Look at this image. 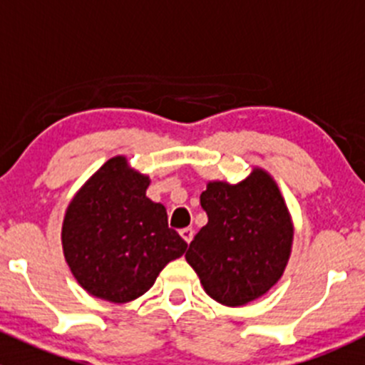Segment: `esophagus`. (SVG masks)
Listing matches in <instances>:
<instances>
[{
    "mask_svg": "<svg viewBox=\"0 0 365 365\" xmlns=\"http://www.w3.org/2000/svg\"><path fill=\"white\" fill-rule=\"evenodd\" d=\"M180 235H182V238L187 242V244H190L194 238V230L192 227H183V230L180 231Z\"/></svg>",
    "mask_w": 365,
    "mask_h": 365,
    "instance_id": "obj_1",
    "label": "esophagus"
}]
</instances>
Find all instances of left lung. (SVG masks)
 Instances as JSON below:
<instances>
[{
    "label": "left lung",
    "instance_id": "left-lung-1",
    "mask_svg": "<svg viewBox=\"0 0 365 365\" xmlns=\"http://www.w3.org/2000/svg\"><path fill=\"white\" fill-rule=\"evenodd\" d=\"M201 206L208 222L185 257L205 292L230 307L264 295L281 279L293 242L292 219L272 176L254 169L237 185L210 182Z\"/></svg>",
    "mask_w": 365,
    "mask_h": 365
}]
</instances>
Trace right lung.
<instances>
[{
    "label": "right lung",
    "instance_id": "add662e5",
    "mask_svg": "<svg viewBox=\"0 0 365 365\" xmlns=\"http://www.w3.org/2000/svg\"><path fill=\"white\" fill-rule=\"evenodd\" d=\"M148 176L113 157L81 187L65 213L61 242L73 277L90 295L125 304L145 295L187 242L146 197Z\"/></svg>",
    "mask_w": 365,
    "mask_h": 365
}]
</instances>
